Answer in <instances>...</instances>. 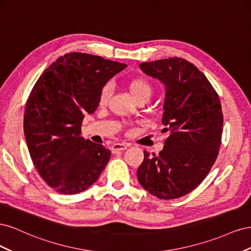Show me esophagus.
I'll use <instances>...</instances> for the list:
<instances>
[{
    "label": "esophagus",
    "instance_id": "1",
    "mask_svg": "<svg viewBox=\"0 0 251 251\" xmlns=\"http://www.w3.org/2000/svg\"><path fill=\"white\" fill-rule=\"evenodd\" d=\"M126 148H127V146L126 143H114L111 148V151H112V153H116V151H124Z\"/></svg>",
    "mask_w": 251,
    "mask_h": 251
}]
</instances>
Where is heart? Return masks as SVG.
Returning <instances> with one entry per match:
<instances>
[{"label":"heart","instance_id":"heart-1","mask_svg":"<svg viewBox=\"0 0 251 251\" xmlns=\"http://www.w3.org/2000/svg\"><path fill=\"white\" fill-rule=\"evenodd\" d=\"M127 89H128V92H130L131 96L135 100L141 97H147L150 100L151 92H153V87H151V83L144 78L131 79L127 82ZM110 93H111L110 86L104 85L100 90V97H98V103H100V105H101V107L107 104L110 97Z\"/></svg>","mask_w":251,"mask_h":251}]
</instances>
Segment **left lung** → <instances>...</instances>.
Returning a JSON list of instances; mask_svg holds the SVG:
<instances>
[{"label": "left lung", "mask_w": 251, "mask_h": 251, "mask_svg": "<svg viewBox=\"0 0 251 251\" xmlns=\"http://www.w3.org/2000/svg\"><path fill=\"white\" fill-rule=\"evenodd\" d=\"M139 67L164 83L162 124L170 136L158 155L143 151L137 178L157 198L177 199L194 191L216 161L223 132L221 102L206 76L183 58L158 59Z\"/></svg>", "instance_id": "obj_1"}]
</instances>
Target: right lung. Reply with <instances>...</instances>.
I'll list each match as a JSON object with an SVG mask.
<instances>
[{
  "label": "right lung",
  "mask_w": 251,
  "mask_h": 251,
  "mask_svg": "<svg viewBox=\"0 0 251 251\" xmlns=\"http://www.w3.org/2000/svg\"><path fill=\"white\" fill-rule=\"evenodd\" d=\"M126 64L72 52L52 63L26 102L24 134L37 173L54 191L75 195L100 176L111 151L81 137L82 120L98 107L101 88Z\"/></svg>",
  "instance_id": "obj_1"
}]
</instances>
